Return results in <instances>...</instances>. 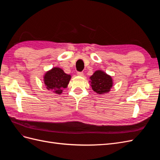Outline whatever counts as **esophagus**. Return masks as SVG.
Listing matches in <instances>:
<instances>
[{
  "label": "esophagus",
  "mask_w": 160,
  "mask_h": 160,
  "mask_svg": "<svg viewBox=\"0 0 160 160\" xmlns=\"http://www.w3.org/2000/svg\"><path fill=\"white\" fill-rule=\"evenodd\" d=\"M77 75L79 76H83V72H77Z\"/></svg>",
  "instance_id": "obj_1"
}]
</instances>
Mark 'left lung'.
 Masks as SVG:
<instances>
[{"mask_svg": "<svg viewBox=\"0 0 160 160\" xmlns=\"http://www.w3.org/2000/svg\"><path fill=\"white\" fill-rule=\"evenodd\" d=\"M92 89L98 94L108 93L112 88L113 80L111 76L102 71H97L91 77Z\"/></svg>", "mask_w": 160, "mask_h": 160, "instance_id": "left-lung-1", "label": "left lung"}]
</instances>
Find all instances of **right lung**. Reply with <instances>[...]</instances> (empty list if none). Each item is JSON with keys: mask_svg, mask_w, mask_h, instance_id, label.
Instances as JSON below:
<instances>
[{"mask_svg": "<svg viewBox=\"0 0 160 160\" xmlns=\"http://www.w3.org/2000/svg\"><path fill=\"white\" fill-rule=\"evenodd\" d=\"M70 79L71 75L66 74L59 67H55L47 71L44 77L47 89L57 94L62 93V89L67 88Z\"/></svg>", "mask_w": 160, "mask_h": 160, "instance_id": "add662e5", "label": "right lung"}]
</instances>
